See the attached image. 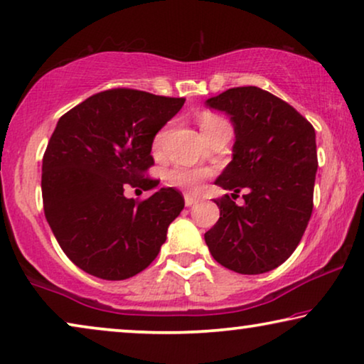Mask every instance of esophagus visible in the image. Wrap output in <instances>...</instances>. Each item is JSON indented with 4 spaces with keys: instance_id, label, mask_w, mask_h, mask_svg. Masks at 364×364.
<instances>
[{
    "instance_id": "1",
    "label": "esophagus",
    "mask_w": 364,
    "mask_h": 364,
    "mask_svg": "<svg viewBox=\"0 0 364 364\" xmlns=\"http://www.w3.org/2000/svg\"><path fill=\"white\" fill-rule=\"evenodd\" d=\"M197 202H198V198H197V197L188 196V193H186V205H187V207H192L193 203H197Z\"/></svg>"
}]
</instances>
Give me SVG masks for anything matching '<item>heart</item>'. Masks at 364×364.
<instances>
[{"instance_id":"b5f03b06","label":"heart","mask_w":364,"mask_h":364,"mask_svg":"<svg viewBox=\"0 0 364 364\" xmlns=\"http://www.w3.org/2000/svg\"><path fill=\"white\" fill-rule=\"evenodd\" d=\"M220 124H225L220 117L213 116V114H203L200 117V131H210V129L220 126ZM168 136V127L162 129L161 132L157 134L156 139H154V151L161 152L164 144H166V139ZM208 176L207 171L203 168H173V171L168 173V181H171L172 186L186 188V191H197L200 187L203 178Z\"/></svg>"}]
</instances>
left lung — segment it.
Wrapping results in <instances>:
<instances>
[{"mask_svg":"<svg viewBox=\"0 0 364 364\" xmlns=\"http://www.w3.org/2000/svg\"><path fill=\"white\" fill-rule=\"evenodd\" d=\"M205 104L233 124L232 161L215 183L245 203L213 200L220 218L205 233L212 257L228 270L260 275L295 252L313 210L318 168L315 129L290 104L260 87H232Z\"/></svg>","mask_w":364,"mask_h":364,"instance_id":"1","label":"left lung"}]
</instances>
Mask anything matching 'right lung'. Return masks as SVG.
Returning <instances> with one entry per match:
<instances>
[{
    "label": "right lung",
    "mask_w": 364,
    "mask_h": 364,
    "mask_svg": "<svg viewBox=\"0 0 364 364\" xmlns=\"http://www.w3.org/2000/svg\"><path fill=\"white\" fill-rule=\"evenodd\" d=\"M186 99L112 89L87 97L56 124L43 157L44 215L69 260L102 280H126L151 265L183 208L172 187L147 200L127 187H157L142 173L154 137Z\"/></svg>",
    "instance_id": "right-lung-1"
}]
</instances>
